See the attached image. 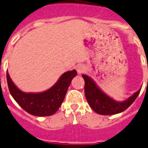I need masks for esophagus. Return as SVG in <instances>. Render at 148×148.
<instances>
[{"label": "esophagus", "mask_w": 148, "mask_h": 148, "mask_svg": "<svg viewBox=\"0 0 148 148\" xmlns=\"http://www.w3.org/2000/svg\"><path fill=\"white\" fill-rule=\"evenodd\" d=\"M85 70H86V68L82 65H79V66H76V71H77L78 74H81L83 72H85Z\"/></svg>", "instance_id": "1"}]
</instances>
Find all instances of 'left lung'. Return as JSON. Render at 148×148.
<instances>
[{"label":"left lung","mask_w":148,"mask_h":148,"mask_svg":"<svg viewBox=\"0 0 148 148\" xmlns=\"http://www.w3.org/2000/svg\"><path fill=\"white\" fill-rule=\"evenodd\" d=\"M85 80V95L88 103L92 110L101 115H113L123 112L134 103L139 95L140 89L129 98L119 102L106 95L89 75H83Z\"/></svg>","instance_id":"1"}]
</instances>
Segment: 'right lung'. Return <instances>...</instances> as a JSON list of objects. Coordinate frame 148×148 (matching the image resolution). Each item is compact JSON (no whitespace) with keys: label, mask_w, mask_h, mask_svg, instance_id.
I'll list each match as a JSON object with an SVG mask.
<instances>
[{"label":"right lung","mask_w":148,"mask_h":148,"mask_svg":"<svg viewBox=\"0 0 148 148\" xmlns=\"http://www.w3.org/2000/svg\"><path fill=\"white\" fill-rule=\"evenodd\" d=\"M77 72L73 69L64 73L58 81L44 92H25L19 90L7 72V81L10 93L26 112L37 116H51L58 110L62 103L71 81Z\"/></svg>","instance_id":"1"}]
</instances>
